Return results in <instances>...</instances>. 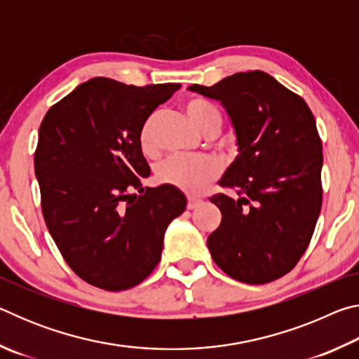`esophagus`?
<instances>
[{"label":"esophagus","mask_w":359,"mask_h":359,"mask_svg":"<svg viewBox=\"0 0 359 359\" xmlns=\"http://www.w3.org/2000/svg\"><path fill=\"white\" fill-rule=\"evenodd\" d=\"M201 199H196V198H188V204H187V208L190 209V210H193V209H196L198 205H201Z\"/></svg>","instance_id":"34e87169"}]
</instances>
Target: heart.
<instances>
[{
    "label": "heart",
    "mask_w": 359,
    "mask_h": 359,
    "mask_svg": "<svg viewBox=\"0 0 359 359\" xmlns=\"http://www.w3.org/2000/svg\"><path fill=\"white\" fill-rule=\"evenodd\" d=\"M185 111L193 125L203 133L220 130L222 114L215 104L208 100L194 98L187 101ZM156 114H151L144 121L139 131V144L144 151H154V126ZM220 172V165L212 156H171L156 168V177L163 184L172 185L188 194H199Z\"/></svg>",
    "instance_id": "obj_1"
}]
</instances>
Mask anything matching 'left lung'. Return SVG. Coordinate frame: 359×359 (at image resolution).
Here are the masks:
<instances>
[{
    "mask_svg": "<svg viewBox=\"0 0 359 359\" xmlns=\"http://www.w3.org/2000/svg\"><path fill=\"white\" fill-rule=\"evenodd\" d=\"M190 92L220 101L239 155L220 184L238 198H209L222 223L208 238L212 258L236 280H277L297 264L321 209V141L301 96L263 71L236 72Z\"/></svg>",
    "mask_w": 359,
    "mask_h": 359,
    "instance_id": "obj_1",
    "label": "left lung"
}]
</instances>
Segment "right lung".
<instances>
[{
	"instance_id": "1",
	"label": "right lung",
	"mask_w": 359,
	"mask_h": 359,
	"mask_svg": "<svg viewBox=\"0 0 359 359\" xmlns=\"http://www.w3.org/2000/svg\"><path fill=\"white\" fill-rule=\"evenodd\" d=\"M179 88L95 77L48 109L39 126L42 215L66 263L93 287L121 291L147 278L169 223L187 208L179 188L141 184L150 168L139 131Z\"/></svg>"
}]
</instances>
